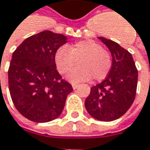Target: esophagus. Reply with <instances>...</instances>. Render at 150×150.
<instances>
[{"label":"esophagus","instance_id":"34e87169","mask_svg":"<svg viewBox=\"0 0 150 150\" xmlns=\"http://www.w3.org/2000/svg\"><path fill=\"white\" fill-rule=\"evenodd\" d=\"M72 87H73V88H74V89H76V88L79 87V85H78V84H75V83H73V84H72Z\"/></svg>","mask_w":150,"mask_h":150}]
</instances>
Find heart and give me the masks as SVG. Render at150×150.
Segmentation results:
<instances>
[{"label": "heart", "mask_w": 150, "mask_h": 150, "mask_svg": "<svg viewBox=\"0 0 150 150\" xmlns=\"http://www.w3.org/2000/svg\"><path fill=\"white\" fill-rule=\"evenodd\" d=\"M54 61L61 74L68 73L79 62L80 66L68 75V79L72 82L86 81L92 77L95 81H102L108 75L112 67L109 52L93 40L77 42L68 48H58Z\"/></svg>", "instance_id": "obj_1"}]
</instances>
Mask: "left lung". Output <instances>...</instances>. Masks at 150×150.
<instances>
[{"label": "left lung", "instance_id": "obj_1", "mask_svg": "<svg viewBox=\"0 0 150 150\" xmlns=\"http://www.w3.org/2000/svg\"><path fill=\"white\" fill-rule=\"evenodd\" d=\"M112 56V67L105 80L90 89L85 108L95 119L115 121L131 107L135 97L138 71L132 54L114 41L98 37Z\"/></svg>", "mask_w": 150, "mask_h": 150}]
</instances>
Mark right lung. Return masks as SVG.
I'll list each match as a JSON object with an SVG mask.
<instances>
[{
  "instance_id": "add662e5",
  "label": "right lung",
  "mask_w": 150,
  "mask_h": 150,
  "mask_svg": "<svg viewBox=\"0 0 150 150\" xmlns=\"http://www.w3.org/2000/svg\"><path fill=\"white\" fill-rule=\"evenodd\" d=\"M68 37L42 31L24 40L12 55L8 88L16 109L27 119L47 122L59 117L72 86L56 69L54 56Z\"/></svg>"
}]
</instances>
